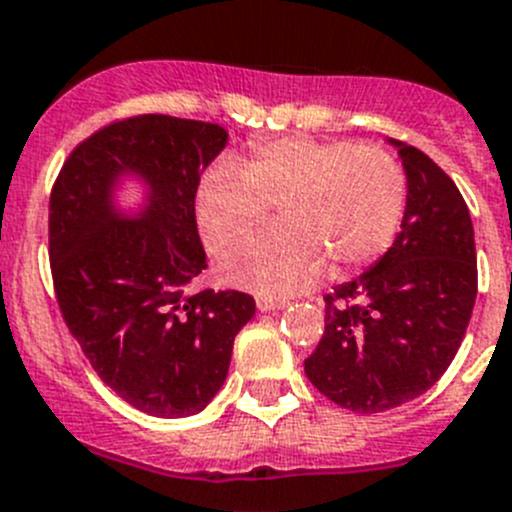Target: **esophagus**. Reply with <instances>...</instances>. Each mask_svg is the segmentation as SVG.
Here are the masks:
<instances>
[{"mask_svg":"<svg viewBox=\"0 0 512 512\" xmlns=\"http://www.w3.org/2000/svg\"><path fill=\"white\" fill-rule=\"evenodd\" d=\"M255 303H257V308H260V310H280V308H285V305H288V300L272 298V295H257Z\"/></svg>","mask_w":512,"mask_h":512,"instance_id":"34e87169","label":"esophagus"}]
</instances>
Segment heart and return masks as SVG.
<instances>
[{"instance_id":"1","label":"heart","mask_w":512,"mask_h":512,"mask_svg":"<svg viewBox=\"0 0 512 512\" xmlns=\"http://www.w3.org/2000/svg\"><path fill=\"white\" fill-rule=\"evenodd\" d=\"M270 206L281 227L234 248L219 275L237 288L290 295L331 267L343 278L384 255L407 207V174L379 146L285 136L252 141L214 161L194 189L204 245L222 255L261 226Z\"/></svg>"}]
</instances>
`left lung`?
Returning <instances> with one entry per match:
<instances>
[{"instance_id":"8db88e82","label":"left lung","mask_w":512,"mask_h":512,"mask_svg":"<svg viewBox=\"0 0 512 512\" xmlns=\"http://www.w3.org/2000/svg\"><path fill=\"white\" fill-rule=\"evenodd\" d=\"M407 209L376 265L326 298V331L305 358L310 384L358 414L389 412L432 389L452 364L477 295L475 232L455 181L419 148L391 141Z\"/></svg>"}]
</instances>
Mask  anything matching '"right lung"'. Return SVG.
<instances>
[{
	"label": "right lung",
	"instance_id": "obj_1",
	"mask_svg": "<svg viewBox=\"0 0 512 512\" xmlns=\"http://www.w3.org/2000/svg\"><path fill=\"white\" fill-rule=\"evenodd\" d=\"M224 146L217 123L123 118L78 143L52 186L50 270L65 326L95 374L151 417L202 412L255 315L240 290L191 293L207 270L194 189ZM123 175L149 189L136 218L112 204Z\"/></svg>",
	"mask_w": 512,
	"mask_h": 512
}]
</instances>
